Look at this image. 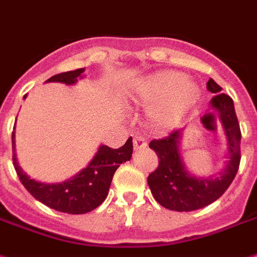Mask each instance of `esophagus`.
Here are the masks:
<instances>
[{"instance_id": "34e87169", "label": "esophagus", "mask_w": 257, "mask_h": 257, "mask_svg": "<svg viewBox=\"0 0 257 257\" xmlns=\"http://www.w3.org/2000/svg\"><path fill=\"white\" fill-rule=\"evenodd\" d=\"M133 147H135L136 150L143 149V148L147 147V141H145V139L141 137V136H135V137H133Z\"/></svg>"}]
</instances>
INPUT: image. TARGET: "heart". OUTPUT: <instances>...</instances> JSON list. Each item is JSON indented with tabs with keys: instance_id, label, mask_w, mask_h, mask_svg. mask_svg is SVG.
<instances>
[{
	"instance_id": "heart-1",
	"label": "heart",
	"mask_w": 257,
	"mask_h": 257,
	"mask_svg": "<svg viewBox=\"0 0 257 257\" xmlns=\"http://www.w3.org/2000/svg\"><path fill=\"white\" fill-rule=\"evenodd\" d=\"M201 87L179 71H162L136 89L140 101L153 105L149 122L158 131H172L189 116L201 99Z\"/></svg>"
}]
</instances>
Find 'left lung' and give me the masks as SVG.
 I'll return each instance as SVG.
<instances>
[{
  "mask_svg": "<svg viewBox=\"0 0 257 257\" xmlns=\"http://www.w3.org/2000/svg\"><path fill=\"white\" fill-rule=\"evenodd\" d=\"M207 89L215 95L208 105L218 113L226 136L227 156L223 169L210 177H198L189 172L181 147L185 129L149 144L160 161L158 168L148 177V185L154 199L173 211H193L215 202L232 183L240 164L241 133L232 99L222 93V87L212 79L207 81Z\"/></svg>",
  "mask_w": 257,
  "mask_h": 257,
  "instance_id": "1",
  "label": "left lung"
}]
</instances>
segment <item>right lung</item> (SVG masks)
<instances>
[{
    "label": "right lung",
    "instance_id": "add662e5",
    "mask_svg": "<svg viewBox=\"0 0 257 257\" xmlns=\"http://www.w3.org/2000/svg\"><path fill=\"white\" fill-rule=\"evenodd\" d=\"M85 68L54 75L46 83H64L74 85L78 79H83ZM24 96V99H26ZM16 129V128H14ZM13 144V164L21 182L29 193L50 208L67 214H85L99 207L107 198L114 172L122 162L132 158V137L118 149L100 145L93 158L84 169L70 179L59 183L39 182L30 178L21 168L16 153V132L12 135Z\"/></svg>",
    "mask_w": 257,
    "mask_h": 257
}]
</instances>
